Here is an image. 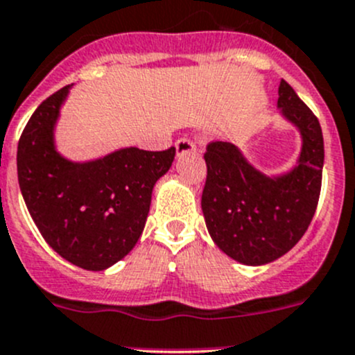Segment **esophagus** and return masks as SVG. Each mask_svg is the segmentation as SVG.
<instances>
[{"label": "esophagus", "mask_w": 355, "mask_h": 355, "mask_svg": "<svg viewBox=\"0 0 355 355\" xmlns=\"http://www.w3.org/2000/svg\"><path fill=\"white\" fill-rule=\"evenodd\" d=\"M178 155H186V153L196 152V145L189 138H179L176 141Z\"/></svg>", "instance_id": "1"}]
</instances>
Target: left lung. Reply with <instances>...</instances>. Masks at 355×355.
Masks as SVG:
<instances>
[{"instance_id": "8db88e82", "label": "left lung", "mask_w": 355, "mask_h": 355, "mask_svg": "<svg viewBox=\"0 0 355 355\" xmlns=\"http://www.w3.org/2000/svg\"><path fill=\"white\" fill-rule=\"evenodd\" d=\"M278 107L302 132L298 166L282 178L255 171L231 143L210 141L202 210L217 247L234 261L261 266L285 255L304 236L315 214L324 143L311 108L282 79Z\"/></svg>"}]
</instances>
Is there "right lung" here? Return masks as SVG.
Segmentation results:
<instances>
[{"label": "right lung", "mask_w": 355, "mask_h": 355, "mask_svg": "<svg viewBox=\"0 0 355 355\" xmlns=\"http://www.w3.org/2000/svg\"><path fill=\"white\" fill-rule=\"evenodd\" d=\"M69 86L31 115L17 148L20 191L46 243L65 261L103 271L139 240L152 189L173 166L176 148H124L100 160L73 164L53 146V125Z\"/></svg>", "instance_id": "1"}]
</instances>
